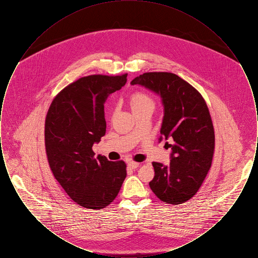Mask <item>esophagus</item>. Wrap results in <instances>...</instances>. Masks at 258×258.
<instances>
[{
    "instance_id": "obj_1",
    "label": "esophagus",
    "mask_w": 258,
    "mask_h": 258,
    "mask_svg": "<svg viewBox=\"0 0 258 258\" xmlns=\"http://www.w3.org/2000/svg\"><path fill=\"white\" fill-rule=\"evenodd\" d=\"M127 166L132 169H136L138 166H139V163L138 162H135V161H128L127 162Z\"/></svg>"
}]
</instances>
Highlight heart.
Segmentation results:
<instances>
[{"label":"heart","instance_id":"b5f03b06","mask_svg":"<svg viewBox=\"0 0 258 258\" xmlns=\"http://www.w3.org/2000/svg\"><path fill=\"white\" fill-rule=\"evenodd\" d=\"M131 109L134 112V114L140 112V111L145 110V109H154L155 102L153 98H151L149 95L138 92L134 94L128 100Z\"/></svg>","mask_w":258,"mask_h":258}]
</instances>
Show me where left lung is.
Here are the masks:
<instances>
[{
  "label": "left lung",
  "mask_w": 258,
  "mask_h": 258,
  "mask_svg": "<svg viewBox=\"0 0 258 258\" xmlns=\"http://www.w3.org/2000/svg\"><path fill=\"white\" fill-rule=\"evenodd\" d=\"M161 98L163 118L160 142L172 141L170 162H153V192L167 204H182L201 186L212 164L215 133L207 104L190 84L171 73H146L131 82Z\"/></svg>",
  "instance_id": "8db88e82"
}]
</instances>
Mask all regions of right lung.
I'll return each instance as SVG.
<instances>
[{
  "mask_svg": "<svg viewBox=\"0 0 258 258\" xmlns=\"http://www.w3.org/2000/svg\"><path fill=\"white\" fill-rule=\"evenodd\" d=\"M127 74L82 77L53 99L45 120L50 168L68 196L88 209L104 208L126 177L123 160L110 161L92 148L105 135L104 103L126 83Z\"/></svg>",
  "mask_w": 258,
  "mask_h": 258,
  "instance_id": "right-lung-1",
  "label": "right lung"
}]
</instances>
